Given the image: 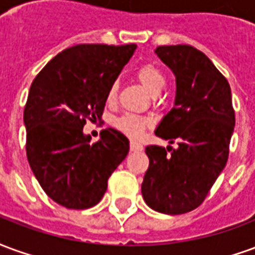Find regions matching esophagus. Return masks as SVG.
<instances>
[{"mask_svg":"<svg viewBox=\"0 0 255 255\" xmlns=\"http://www.w3.org/2000/svg\"><path fill=\"white\" fill-rule=\"evenodd\" d=\"M129 147H131V151H142V150H143V146L140 143H138L136 140H131Z\"/></svg>","mask_w":255,"mask_h":255,"instance_id":"1","label":"esophagus"}]
</instances>
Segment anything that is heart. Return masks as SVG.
<instances>
[{
  "label": "heart",
  "instance_id": "heart-1",
  "mask_svg": "<svg viewBox=\"0 0 255 255\" xmlns=\"http://www.w3.org/2000/svg\"><path fill=\"white\" fill-rule=\"evenodd\" d=\"M136 76L140 80V83L143 84L151 94L160 93L161 90L165 87V76H164V73L160 68L154 64H143L142 67H139L138 71H136ZM117 89H119V84H117V82H115L108 91V101L109 102L115 101V98H116ZM146 126H147V120L135 116V115H126L117 122V127L120 128L123 132L127 133L129 136H133V138H136L143 132Z\"/></svg>",
  "mask_w": 255,
  "mask_h": 255
}]
</instances>
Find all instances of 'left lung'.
Wrapping results in <instances>:
<instances>
[{"label":"left lung","mask_w":255,"mask_h":255,"mask_svg":"<svg viewBox=\"0 0 255 255\" xmlns=\"http://www.w3.org/2000/svg\"><path fill=\"white\" fill-rule=\"evenodd\" d=\"M176 79L173 108L155 135L177 139V147L147 146L149 169L142 183L147 206L164 214L198 208L225 168L235 127L231 87L202 52L190 45L154 50Z\"/></svg>","instance_id":"left-lung-1"}]
</instances>
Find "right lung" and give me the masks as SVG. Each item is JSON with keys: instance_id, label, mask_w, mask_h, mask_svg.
<instances>
[{"instance_id": "add662e5", "label": "right lung", "mask_w": 255, "mask_h": 255, "mask_svg": "<svg viewBox=\"0 0 255 255\" xmlns=\"http://www.w3.org/2000/svg\"><path fill=\"white\" fill-rule=\"evenodd\" d=\"M136 45H76L45 65L24 108L27 158L43 191L68 209L100 202L108 179L129 151V140L106 128L95 143L83 132L100 120L108 91Z\"/></svg>"}]
</instances>
